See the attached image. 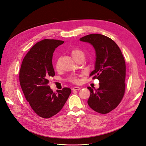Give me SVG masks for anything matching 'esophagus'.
Returning a JSON list of instances; mask_svg holds the SVG:
<instances>
[{"mask_svg":"<svg viewBox=\"0 0 146 146\" xmlns=\"http://www.w3.org/2000/svg\"><path fill=\"white\" fill-rule=\"evenodd\" d=\"M72 90H74H74H80V88L79 87H74L72 88Z\"/></svg>","mask_w":146,"mask_h":146,"instance_id":"obj_1","label":"esophagus"}]
</instances>
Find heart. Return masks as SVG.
<instances>
[{
	"label": "heart",
	"instance_id": "obj_1",
	"mask_svg": "<svg viewBox=\"0 0 146 146\" xmlns=\"http://www.w3.org/2000/svg\"><path fill=\"white\" fill-rule=\"evenodd\" d=\"M81 53H83V52L79 49H74L72 52L73 57L79 55V54H81ZM56 68H58V62H56ZM69 80H70V81H71L72 82H74V83H76V82H79V79L78 78H76V77H71L69 79Z\"/></svg>",
	"mask_w": 146,
	"mask_h": 146
}]
</instances>
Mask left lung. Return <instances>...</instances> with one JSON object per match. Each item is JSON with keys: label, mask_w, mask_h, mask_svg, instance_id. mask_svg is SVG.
Returning a JSON list of instances; mask_svg holds the SVG:
<instances>
[{"label": "left lung", "mask_w": 146, "mask_h": 146, "mask_svg": "<svg viewBox=\"0 0 146 146\" xmlns=\"http://www.w3.org/2000/svg\"><path fill=\"white\" fill-rule=\"evenodd\" d=\"M88 42L96 52L94 70L90 74L99 80V88L90 87L88 104L100 114H107L120 103L125 94L126 64L123 54L116 43L106 36L92 34L80 38Z\"/></svg>", "instance_id": "obj_1"}]
</instances>
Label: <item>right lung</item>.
Here are the masks:
<instances>
[{
	"label": "right lung",
	"mask_w": 146,
	"mask_h": 146,
	"mask_svg": "<svg viewBox=\"0 0 146 146\" xmlns=\"http://www.w3.org/2000/svg\"><path fill=\"white\" fill-rule=\"evenodd\" d=\"M64 41L45 39L36 42L25 56L19 79L26 100L37 115L50 118L61 110L72 92L69 88L53 92L48 84L55 76L53 53Z\"/></svg>",
	"instance_id": "add662e5"
}]
</instances>
